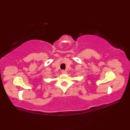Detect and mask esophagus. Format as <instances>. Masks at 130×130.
<instances>
[{"label": "esophagus", "instance_id": "obj_1", "mask_svg": "<svg viewBox=\"0 0 130 130\" xmlns=\"http://www.w3.org/2000/svg\"><path fill=\"white\" fill-rule=\"evenodd\" d=\"M61 73H62V74H66L67 73V72L65 70H61Z\"/></svg>", "mask_w": 130, "mask_h": 130}]
</instances>
